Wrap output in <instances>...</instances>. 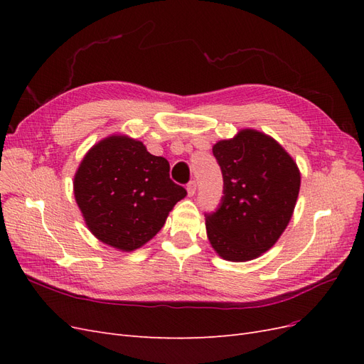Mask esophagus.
<instances>
[{"label": "esophagus", "instance_id": "esophagus-1", "mask_svg": "<svg viewBox=\"0 0 364 364\" xmlns=\"http://www.w3.org/2000/svg\"><path fill=\"white\" fill-rule=\"evenodd\" d=\"M196 190H197V182L196 181H191L188 185H186V191H188L190 197H193L196 194Z\"/></svg>", "mask_w": 364, "mask_h": 364}]
</instances>
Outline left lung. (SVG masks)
<instances>
[{
    "label": "left lung",
    "instance_id": "8db88e82",
    "mask_svg": "<svg viewBox=\"0 0 364 364\" xmlns=\"http://www.w3.org/2000/svg\"><path fill=\"white\" fill-rule=\"evenodd\" d=\"M223 174V197L205 214L209 243L228 261L258 258L277 243L301 186L296 162L281 144L253 129L213 147Z\"/></svg>",
    "mask_w": 364,
    "mask_h": 364
}]
</instances>
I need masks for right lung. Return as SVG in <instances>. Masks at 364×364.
Here are the masks:
<instances>
[{"label":"right lung","instance_id":"right-lung-1","mask_svg":"<svg viewBox=\"0 0 364 364\" xmlns=\"http://www.w3.org/2000/svg\"><path fill=\"white\" fill-rule=\"evenodd\" d=\"M168 171V161L150 155L141 141L124 135L102 139L74 176V197L87 229L123 252L146 245L186 196Z\"/></svg>","mask_w":364,"mask_h":364}]
</instances>
